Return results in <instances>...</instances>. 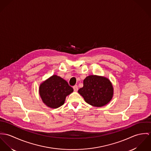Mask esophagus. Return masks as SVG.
<instances>
[{"instance_id":"obj_1","label":"esophagus","mask_w":151,"mask_h":151,"mask_svg":"<svg viewBox=\"0 0 151 151\" xmlns=\"http://www.w3.org/2000/svg\"><path fill=\"white\" fill-rule=\"evenodd\" d=\"M73 90H74L75 91H77L78 90V86L77 85L74 86L73 87Z\"/></svg>"}]
</instances>
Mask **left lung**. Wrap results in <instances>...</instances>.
<instances>
[{
  "label": "left lung",
  "instance_id": "1",
  "mask_svg": "<svg viewBox=\"0 0 151 151\" xmlns=\"http://www.w3.org/2000/svg\"><path fill=\"white\" fill-rule=\"evenodd\" d=\"M78 93L89 105L101 107L112 99L114 87L110 80L105 76L89 75L84 79L83 87Z\"/></svg>",
  "mask_w": 151,
  "mask_h": 151
}]
</instances>
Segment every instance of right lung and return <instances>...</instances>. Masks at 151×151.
Here are the masks:
<instances>
[{
  "mask_svg": "<svg viewBox=\"0 0 151 151\" xmlns=\"http://www.w3.org/2000/svg\"><path fill=\"white\" fill-rule=\"evenodd\" d=\"M73 91L67 82L56 75L41 83L39 93L43 102L50 108H57L62 106L66 97Z\"/></svg>",
  "mask_w": 151,
  "mask_h": 151,
  "instance_id": "obj_1",
  "label": "right lung"
}]
</instances>
